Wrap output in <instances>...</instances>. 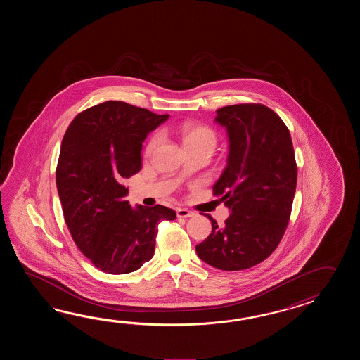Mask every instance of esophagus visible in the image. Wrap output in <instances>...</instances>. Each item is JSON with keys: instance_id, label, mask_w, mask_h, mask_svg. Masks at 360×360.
<instances>
[{"instance_id": "esophagus-1", "label": "esophagus", "mask_w": 360, "mask_h": 360, "mask_svg": "<svg viewBox=\"0 0 360 360\" xmlns=\"http://www.w3.org/2000/svg\"><path fill=\"white\" fill-rule=\"evenodd\" d=\"M177 217H184V219H188V217H191V216H194V212H191L189 210H185V208H179L176 211Z\"/></svg>"}]
</instances>
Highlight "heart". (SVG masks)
Returning <instances> with one entry per match:
<instances>
[{
  "instance_id": "b5f03b06",
  "label": "heart",
  "mask_w": 360,
  "mask_h": 360,
  "mask_svg": "<svg viewBox=\"0 0 360 360\" xmlns=\"http://www.w3.org/2000/svg\"><path fill=\"white\" fill-rule=\"evenodd\" d=\"M180 135L183 139L184 146H206L214 149L216 144V134L207 126L195 123H184L180 127ZM160 135L155 134L148 141L146 148V154H152L154 149L160 144Z\"/></svg>"
}]
</instances>
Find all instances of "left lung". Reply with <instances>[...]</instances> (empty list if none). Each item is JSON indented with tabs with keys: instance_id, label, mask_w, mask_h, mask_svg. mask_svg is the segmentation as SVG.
<instances>
[{
	"instance_id": "1",
	"label": "left lung",
	"mask_w": 360,
	"mask_h": 360,
	"mask_svg": "<svg viewBox=\"0 0 360 360\" xmlns=\"http://www.w3.org/2000/svg\"><path fill=\"white\" fill-rule=\"evenodd\" d=\"M229 153L214 195L230 211L222 226L210 214L212 231L195 251L220 270H243L269 257L279 245L291 214L297 183L291 135L281 117L261 104L216 110Z\"/></svg>"
}]
</instances>
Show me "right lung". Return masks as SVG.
Instances as JSON below:
<instances>
[{"instance_id": "obj_1", "label": "right lung", "mask_w": 360, "mask_h": 360, "mask_svg": "<svg viewBox=\"0 0 360 360\" xmlns=\"http://www.w3.org/2000/svg\"><path fill=\"white\" fill-rule=\"evenodd\" d=\"M123 101L89 108L61 141L56 188L78 248L108 274H127L154 255L158 224L175 220L167 207H131L124 179L141 169L148 134L169 120Z\"/></svg>"}]
</instances>
